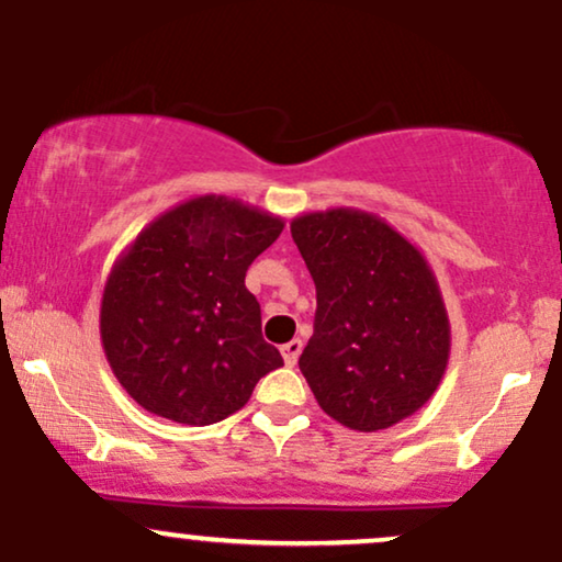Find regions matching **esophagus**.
Listing matches in <instances>:
<instances>
[{
    "instance_id": "obj_1",
    "label": "esophagus",
    "mask_w": 562,
    "mask_h": 562,
    "mask_svg": "<svg viewBox=\"0 0 562 562\" xmlns=\"http://www.w3.org/2000/svg\"><path fill=\"white\" fill-rule=\"evenodd\" d=\"M301 348H303V344H301L299 338H293V340H290V344H285V346L280 348V351H282V359H285V364H288V367H293L295 362H299Z\"/></svg>"
}]
</instances>
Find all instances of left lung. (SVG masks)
<instances>
[{
  "label": "left lung",
  "mask_w": 562,
  "mask_h": 562,
  "mask_svg": "<svg viewBox=\"0 0 562 562\" xmlns=\"http://www.w3.org/2000/svg\"><path fill=\"white\" fill-rule=\"evenodd\" d=\"M317 285L314 335L299 367L317 404L359 434L430 402L449 364L451 327L428 259L383 216L335 205L290 222Z\"/></svg>",
  "instance_id": "obj_1"
}]
</instances>
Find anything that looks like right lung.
<instances>
[{
	"label": "right lung",
	"instance_id": "right-lung-1",
	"mask_svg": "<svg viewBox=\"0 0 562 562\" xmlns=\"http://www.w3.org/2000/svg\"><path fill=\"white\" fill-rule=\"evenodd\" d=\"M282 229L280 216L209 192L171 205L121 250L102 290L100 340L142 409L218 423L282 367L245 288L248 267Z\"/></svg>",
	"mask_w": 562,
	"mask_h": 562
}]
</instances>
